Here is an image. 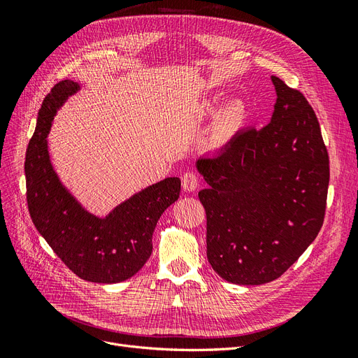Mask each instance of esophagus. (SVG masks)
Wrapping results in <instances>:
<instances>
[{
	"instance_id": "esophagus-1",
	"label": "esophagus",
	"mask_w": 358,
	"mask_h": 358,
	"mask_svg": "<svg viewBox=\"0 0 358 358\" xmlns=\"http://www.w3.org/2000/svg\"><path fill=\"white\" fill-rule=\"evenodd\" d=\"M197 187H199V176L196 175V173L187 171L185 175H182V188H183V191L192 192V191L197 189Z\"/></svg>"
}]
</instances>
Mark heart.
Masks as SVG:
<instances>
[{
  "mask_svg": "<svg viewBox=\"0 0 358 358\" xmlns=\"http://www.w3.org/2000/svg\"><path fill=\"white\" fill-rule=\"evenodd\" d=\"M218 100L213 99L209 112L215 110V106ZM246 106L241 100H231L225 103L215 116L212 125V131L209 137V143L212 148H221L227 145L239 131L246 121Z\"/></svg>",
  "mask_w": 358,
  "mask_h": 358,
  "instance_id": "b5f03b06",
  "label": "heart"
}]
</instances>
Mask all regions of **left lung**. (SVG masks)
Masks as SVG:
<instances>
[{
	"label": "left lung",
	"instance_id": "8db88e82",
	"mask_svg": "<svg viewBox=\"0 0 358 358\" xmlns=\"http://www.w3.org/2000/svg\"><path fill=\"white\" fill-rule=\"evenodd\" d=\"M270 122L249 128L196 169L208 218V259L227 282H272L318 236L330 179L329 154L308 100L272 76Z\"/></svg>",
	"mask_w": 358,
	"mask_h": 358
}]
</instances>
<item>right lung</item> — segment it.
<instances>
[{"instance_id": "add662e5", "label": "right lung", "mask_w": 358, "mask_h": 358, "mask_svg": "<svg viewBox=\"0 0 358 358\" xmlns=\"http://www.w3.org/2000/svg\"><path fill=\"white\" fill-rule=\"evenodd\" d=\"M80 83L61 80L46 95L27 149V201L38 233L73 273L96 284L134 276L152 254L159 216L179 199L180 179L166 178L96 216L64 185L53 167L48 136L53 117Z\"/></svg>"}]
</instances>
